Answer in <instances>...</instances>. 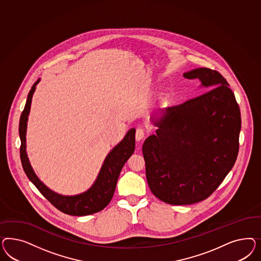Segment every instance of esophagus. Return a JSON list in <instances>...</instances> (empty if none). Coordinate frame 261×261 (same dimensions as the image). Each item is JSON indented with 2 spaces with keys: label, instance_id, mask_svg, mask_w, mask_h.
Masks as SVG:
<instances>
[{
  "label": "esophagus",
  "instance_id": "34e87169",
  "mask_svg": "<svg viewBox=\"0 0 261 261\" xmlns=\"http://www.w3.org/2000/svg\"><path fill=\"white\" fill-rule=\"evenodd\" d=\"M144 137H145L144 130L142 128H138L136 131V141L138 142H142V140L144 139Z\"/></svg>",
  "mask_w": 261,
  "mask_h": 261
}]
</instances>
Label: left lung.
Returning <instances> with one entry per match:
<instances>
[{"mask_svg":"<svg viewBox=\"0 0 261 261\" xmlns=\"http://www.w3.org/2000/svg\"><path fill=\"white\" fill-rule=\"evenodd\" d=\"M182 75L207 92L151 117L158 129L142 145L150 190L170 205L198 203L220 186L237 161L241 129L236 96L218 71Z\"/></svg>","mask_w":261,"mask_h":261,"instance_id":"left-lung-1","label":"left lung"}]
</instances>
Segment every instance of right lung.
Listing matches in <instances>:
<instances>
[{"label": "right lung", "mask_w": 261, "mask_h": 261, "mask_svg": "<svg viewBox=\"0 0 261 261\" xmlns=\"http://www.w3.org/2000/svg\"><path fill=\"white\" fill-rule=\"evenodd\" d=\"M39 82L40 79L33 84L29 93L19 123V135L21 139L20 157L24 173L27 174L28 178L38 189L43 196L64 214L74 216H84L98 213L110 203L116 190L119 173L127 160L134 153L136 129L131 128L127 132L123 140L109 152L103 162L102 166L95 182L89 190L71 196L59 194L48 189L37 177L27 154L25 135L28 119L31 111L32 96L35 92L36 85Z\"/></svg>", "instance_id": "right-lung-1"}]
</instances>
